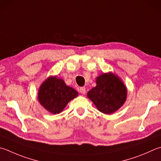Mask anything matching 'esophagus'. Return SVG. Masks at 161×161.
<instances>
[{
	"mask_svg": "<svg viewBox=\"0 0 161 161\" xmlns=\"http://www.w3.org/2000/svg\"><path fill=\"white\" fill-rule=\"evenodd\" d=\"M79 91H80V92L82 93V94H86V87H80Z\"/></svg>",
	"mask_w": 161,
	"mask_h": 161,
	"instance_id": "esophagus-1",
	"label": "esophagus"
}]
</instances>
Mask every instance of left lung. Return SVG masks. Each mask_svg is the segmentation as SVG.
<instances>
[{"label":"left lung","mask_w":161,"mask_h":161,"mask_svg":"<svg viewBox=\"0 0 161 161\" xmlns=\"http://www.w3.org/2000/svg\"><path fill=\"white\" fill-rule=\"evenodd\" d=\"M97 86L87 92L98 110L106 114L117 111L125 103L127 89L119 78L112 73L104 74L97 78Z\"/></svg>","instance_id":"1"}]
</instances>
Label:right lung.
<instances>
[{
  "label": "right lung",
  "mask_w": 161,
  "mask_h": 161,
  "mask_svg": "<svg viewBox=\"0 0 161 161\" xmlns=\"http://www.w3.org/2000/svg\"><path fill=\"white\" fill-rule=\"evenodd\" d=\"M77 96V91L66 86L64 80L57 77H49L40 87L38 97L45 109L56 114Z\"/></svg>",
  "instance_id": "1"
}]
</instances>
